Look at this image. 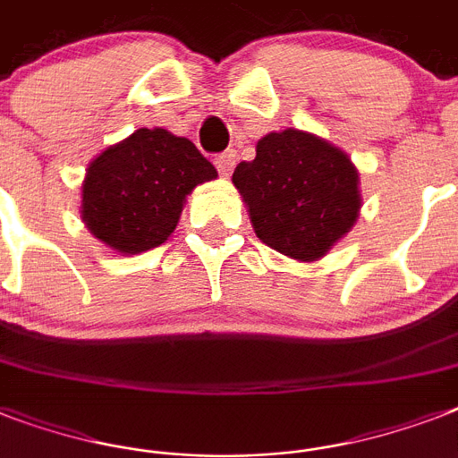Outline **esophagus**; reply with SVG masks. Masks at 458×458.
Returning <instances> with one entry per match:
<instances>
[{"label":"esophagus","instance_id":"34e87169","mask_svg":"<svg viewBox=\"0 0 458 458\" xmlns=\"http://www.w3.org/2000/svg\"><path fill=\"white\" fill-rule=\"evenodd\" d=\"M235 161H237V152L235 149H228V152H223L216 157V168H218L221 175L228 178L230 173H233V168H235Z\"/></svg>","mask_w":458,"mask_h":458}]
</instances>
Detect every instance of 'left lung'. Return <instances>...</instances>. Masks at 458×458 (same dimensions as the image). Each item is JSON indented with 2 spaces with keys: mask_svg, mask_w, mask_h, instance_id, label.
<instances>
[{
  "mask_svg": "<svg viewBox=\"0 0 458 458\" xmlns=\"http://www.w3.org/2000/svg\"><path fill=\"white\" fill-rule=\"evenodd\" d=\"M233 182L259 240L300 261L323 257L361 208L359 173L347 154L293 128L259 140L257 157L237 164Z\"/></svg>",
  "mask_w": 458,
  "mask_h": 458,
  "instance_id": "8db88e82",
  "label": "left lung"
}]
</instances>
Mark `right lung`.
<instances>
[{"mask_svg":"<svg viewBox=\"0 0 458 458\" xmlns=\"http://www.w3.org/2000/svg\"><path fill=\"white\" fill-rule=\"evenodd\" d=\"M214 178V164L190 140L140 128L89 164L82 221L111 250L140 254L168 240L187 194Z\"/></svg>","mask_w":458,"mask_h":458,"instance_id":"obj_1","label":"right lung"}]
</instances>
